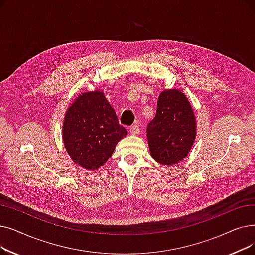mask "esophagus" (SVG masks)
<instances>
[{"instance_id": "esophagus-1", "label": "esophagus", "mask_w": 255, "mask_h": 255, "mask_svg": "<svg viewBox=\"0 0 255 255\" xmlns=\"http://www.w3.org/2000/svg\"><path fill=\"white\" fill-rule=\"evenodd\" d=\"M129 131H130V133H131L132 135H137V134L139 133V128H138V126L135 124V125H132V126L129 128Z\"/></svg>"}]
</instances>
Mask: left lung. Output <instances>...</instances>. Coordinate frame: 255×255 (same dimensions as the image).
<instances>
[{
  "label": "left lung",
  "mask_w": 255,
  "mask_h": 255,
  "mask_svg": "<svg viewBox=\"0 0 255 255\" xmlns=\"http://www.w3.org/2000/svg\"><path fill=\"white\" fill-rule=\"evenodd\" d=\"M196 137L194 110L178 90L160 93L156 115L147 126L151 156L164 165L181 161L190 153Z\"/></svg>",
  "instance_id": "obj_1"
}]
</instances>
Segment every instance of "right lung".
I'll return each mask as SVG.
<instances>
[{
  "mask_svg": "<svg viewBox=\"0 0 255 255\" xmlns=\"http://www.w3.org/2000/svg\"><path fill=\"white\" fill-rule=\"evenodd\" d=\"M127 135L113 106L101 91L84 93L66 110L62 138L74 162L98 170L112 157L117 143Z\"/></svg>",
  "mask_w": 255,
  "mask_h": 255,
  "instance_id": "1",
  "label": "right lung"
}]
</instances>
